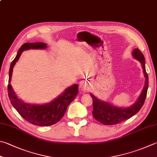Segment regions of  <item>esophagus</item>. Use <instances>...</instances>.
Segmentation results:
<instances>
[{
    "mask_svg": "<svg viewBox=\"0 0 157 157\" xmlns=\"http://www.w3.org/2000/svg\"><path fill=\"white\" fill-rule=\"evenodd\" d=\"M80 89L84 92H86V91H89V89H90V85L87 83V82L82 81L80 82Z\"/></svg>",
    "mask_w": 157,
    "mask_h": 157,
    "instance_id": "1",
    "label": "esophagus"
}]
</instances>
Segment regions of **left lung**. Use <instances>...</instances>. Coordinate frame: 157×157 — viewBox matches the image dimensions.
Listing matches in <instances>:
<instances>
[{"label": "left lung", "instance_id": "left-lung-1", "mask_svg": "<svg viewBox=\"0 0 157 157\" xmlns=\"http://www.w3.org/2000/svg\"><path fill=\"white\" fill-rule=\"evenodd\" d=\"M132 55L135 59L138 60L141 64L145 77V84L140 97L133 105L128 107H118L109 102L102 101L98 99L92 94L90 95L93 99V111L94 117L100 123L105 125H114L126 120L133 116L140 110L146 100L147 91L148 88V76L145 67L144 56L140 50L135 48L132 52Z\"/></svg>", "mask_w": 157, "mask_h": 157}]
</instances>
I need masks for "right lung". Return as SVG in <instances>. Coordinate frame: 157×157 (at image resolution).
Returning <instances> with one entry per match:
<instances>
[{"label":"right lung","instance_id":"obj_1","mask_svg":"<svg viewBox=\"0 0 157 157\" xmlns=\"http://www.w3.org/2000/svg\"><path fill=\"white\" fill-rule=\"evenodd\" d=\"M47 44L42 42L25 43L20 47L16 57L11 63L9 72V84L7 87L8 95L11 105L19 114L32 124L46 126H51L59 121L67 110V107L75 99L78 94L77 84L73 85L65 90L63 93L58 96L51 102L44 105L29 104L25 102L15 93L10 84L13 68L24 51L30 49H45Z\"/></svg>","mask_w":157,"mask_h":157}]
</instances>
